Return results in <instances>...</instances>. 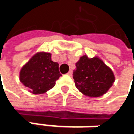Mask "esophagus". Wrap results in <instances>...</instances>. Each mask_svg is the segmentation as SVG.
Here are the masks:
<instances>
[{
  "label": "esophagus",
  "mask_w": 134,
  "mask_h": 134,
  "mask_svg": "<svg viewBox=\"0 0 134 134\" xmlns=\"http://www.w3.org/2000/svg\"><path fill=\"white\" fill-rule=\"evenodd\" d=\"M72 73H73V72H72V70H69V71H68V73H67V74H68L69 76H71V75H72Z\"/></svg>",
  "instance_id": "1"
}]
</instances>
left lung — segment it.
<instances>
[{
  "instance_id": "left-lung-1",
  "label": "left lung",
  "mask_w": 134,
  "mask_h": 134,
  "mask_svg": "<svg viewBox=\"0 0 134 134\" xmlns=\"http://www.w3.org/2000/svg\"><path fill=\"white\" fill-rule=\"evenodd\" d=\"M76 88L85 95L99 97L105 94L115 81L112 70L98 57H81L73 72Z\"/></svg>"
}]
</instances>
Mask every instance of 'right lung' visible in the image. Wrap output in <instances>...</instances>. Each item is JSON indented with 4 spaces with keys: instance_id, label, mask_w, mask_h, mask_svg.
<instances>
[{
    "instance_id": "obj_1",
    "label": "right lung",
    "mask_w": 134,
    "mask_h": 134,
    "mask_svg": "<svg viewBox=\"0 0 134 134\" xmlns=\"http://www.w3.org/2000/svg\"><path fill=\"white\" fill-rule=\"evenodd\" d=\"M61 76L58 63L51 60L49 53L35 54L20 71V81L30 92L40 94L53 88Z\"/></svg>"
}]
</instances>
